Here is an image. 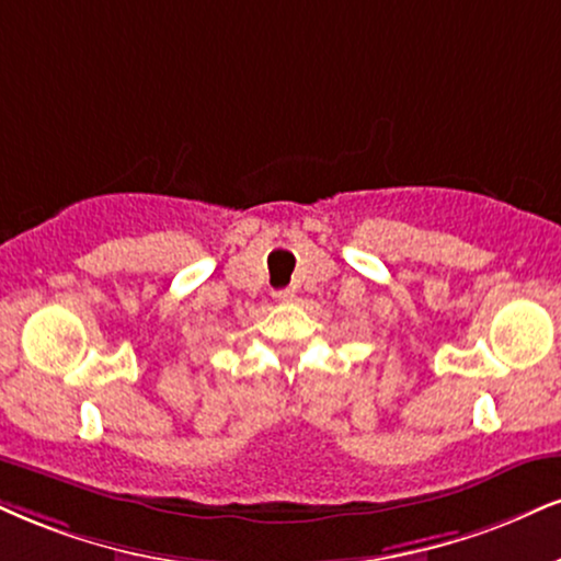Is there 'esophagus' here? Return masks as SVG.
Listing matches in <instances>:
<instances>
[{
    "mask_svg": "<svg viewBox=\"0 0 561 561\" xmlns=\"http://www.w3.org/2000/svg\"><path fill=\"white\" fill-rule=\"evenodd\" d=\"M273 296H275V301H280V304H288V301L294 299V291H288V288H286V291H275Z\"/></svg>",
    "mask_w": 561,
    "mask_h": 561,
    "instance_id": "34e87169",
    "label": "esophagus"
}]
</instances>
